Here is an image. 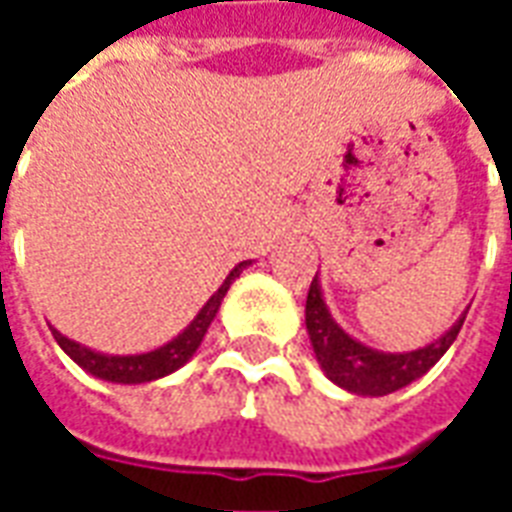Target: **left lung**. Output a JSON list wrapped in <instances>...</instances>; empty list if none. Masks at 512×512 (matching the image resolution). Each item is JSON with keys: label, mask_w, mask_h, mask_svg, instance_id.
<instances>
[{"label": "left lung", "mask_w": 512, "mask_h": 512, "mask_svg": "<svg viewBox=\"0 0 512 512\" xmlns=\"http://www.w3.org/2000/svg\"><path fill=\"white\" fill-rule=\"evenodd\" d=\"M463 318L441 340L425 345L419 351L381 354V351H373L367 345L356 343L354 337H348L332 321V315H329L321 299L318 277L312 279L310 293H307V332H310L312 348H315V356L321 362L323 373H326V378H332L334 384L343 386L348 392H356V395H389L400 386L411 384L414 378L425 376L430 367L444 356V351L455 343V337H458L463 326Z\"/></svg>", "instance_id": "8db88e82"}]
</instances>
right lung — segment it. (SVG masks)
<instances>
[{
  "label": "right lung",
  "instance_id": "right-lung-1",
  "mask_svg": "<svg viewBox=\"0 0 512 512\" xmlns=\"http://www.w3.org/2000/svg\"><path fill=\"white\" fill-rule=\"evenodd\" d=\"M246 266L244 263H238V266L230 271V277L224 279V285L216 293H213L208 304L202 307L200 315L189 323V329H183V334H178L172 343L161 345L156 351H150V354H139V356H104V354H95L90 348H84V345L73 343L68 337H62L57 329H51L54 334V340L60 343V348L65 354L71 356L73 362L79 367H84L87 373H93V376L104 378V381H115V384H147V381H156L161 376H169V373H175L180 365H186L194 351L200 348L202 337L208 332V326L216 318V312H219V304H222L224 293L230 290L233 285V279L241 274V268Z\"/></svg>",
  "mask_w": 512,
  "mask_h": 512
}]
</instances>
